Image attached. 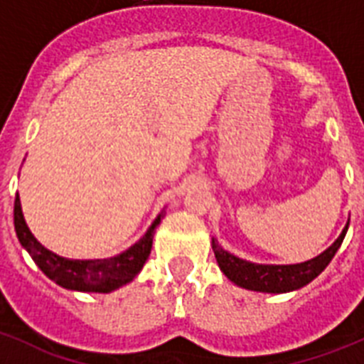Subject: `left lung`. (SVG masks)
<instances>
[{"label":"left lung","instance_id":"1","mask_svg":"<svg viewBox=\"0 0 364 364\" xmlns=\"http://www.w3.org/2000/svg\"><path fill=\"white\" fill-rule=\"evenodd\" d=\"M346 230L348 225L344 227L337 242L333 243L329 249H326L322 255H318L316 258H311L307 262L290 264V266L247 262V260H242V258L230 255L223 247H219L215 240H212V249H214L215 260H218L221 272L234 284L247 288V290H255V292L283 294L305 287V284L311 283L312 279L318 277L338 251L342 240L346 236Z\"/></svg>","mask_w":364,"mask_h":364}]
</instances>
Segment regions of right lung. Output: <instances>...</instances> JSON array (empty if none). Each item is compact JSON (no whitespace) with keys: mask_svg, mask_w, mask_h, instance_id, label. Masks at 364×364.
Here are the masks:
<instances>
[{"mask_svg":"<svg viewBox=\"0 0 364 364\" xmlns=\"http://www.w3.org/2000/svg\"><path fill=\"white\" fill-rule=\"evenodd\" d=\"M161 218L164 214L158 215L145 232V236L137 243H134L130 249H126L124 253L104 258V260H70V258H63L48 251L46 247H42L23 221L20 197L16 195V199H14V229H16L20 243L27 249V253L31 255L35 264L44 272L46 277L55 281L59 287L68 288V290H80V292L107 294L122 284L130 283L149 258L154 229L160 225Z\"/></svg>","mask_w":364,"mask_h":364,"instance_id":"add662e5","label":"right lung"}]
</instances>
